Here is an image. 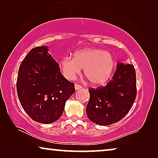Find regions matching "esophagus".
I'll list each match as a JSON object with an SVG mask.
<instances>
[{
    "label": "esophagus",
    "instance_id": "34e87169",
    "mask_svg": "<svg viewBox=\"0 0 158 158\" xmlns=\"http://www.w3.org/2000/svg\"><path fill=\"white\" fill-rule=\"evenodd\" d=\"M75 90H79V89H81V88H82V86L81 85H78V84H75Z\"/></svg>",
    "mask_w": 158,
    "mask_h": 158
}]
</instances>
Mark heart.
<instances>
[{"label":"heart","mask_w":158,"mask_h":158,"mask_svg":"<svg viewBox=\"0 0 158 158\" xmlns=\"http://www.w3.org/2000/svg\"><path fill=\"white\" fill-rule=\"evenodd\" d=\"M62 75L74 80L83 68L84 74L94 85H101L109 81L113 73L115 61L111 53L101 49L88 48L75 52L74 58L64 56L60 62Z\"/></svg>","instance_id":"b5f03b06"}]
</instances>
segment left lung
I'll return each mask as SVG.
<instances>
[{
    "label": "left lung",
    "mask_w": 158,
    "mask_h": 158,
    "mask_svg": "<svg viewBox=\"0 0 158 158\" xmlns=\"http://www.w3.org/2000/svg\"><path fill=\"white\" fill-rule=\"evenodd\" d=\"M136 84L134 65L118 62L116 72L106 85L88 90L90 100L86 106L88 118L102 126L119 122L135 102Z\"/></svg>",
    "instance_id": "1"
}]
</instances>
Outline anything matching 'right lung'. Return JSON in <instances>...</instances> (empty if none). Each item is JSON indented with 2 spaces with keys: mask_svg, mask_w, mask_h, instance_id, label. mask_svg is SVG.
I'll use <instances>...</instances> for the list:
<instances>
[{
  "mask_svg": "<svg viewBox=\"0 0 158 158\" xmlns=\"http://www.w3.org/2000/svg\"><path fill=\"white\" fill-rule=\"evenodd\" d=\"M46 46L33 48L19 69L17 94L21 106L35 122L51 124L63 113L75 84L60 72L59 64Z\"/></svg>",
  "mask_w": 158,
  "mask_h": 158,
  "instance_id": "obj_1",
  "label": "right lung"
}]
</instances>
